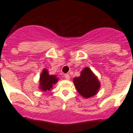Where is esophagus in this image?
I'll list each match as a JSON object with an SVG mask.
<instances>
[{
  "label": "esophagus",
  "instance_id": "esophagus-1",
  "mask_svg": "<svg viewBox=\"0 0 133 133\" xmlns=\"http://www.w3.org/2000/svg\"><path fill=\"white\" fill-rule=\"evenodd\" d=\"M64 78L66 79L69 80V79H70V76H69V74H64Z\"/></svg>",
  "mask_w": 133,
  "mask_h": 133
}]
</instances>
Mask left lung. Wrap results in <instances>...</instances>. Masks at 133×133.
I'll return each mask as SVG.
<instances>
[{"label":"left lung","mask_w":133,"mask_h":133,"mask_svg":"<svg viewBox=\"0 0 133 133\" xmlns=\"http://www.w3.org/2000/svg\"><path fill=\"white\" fill-rule=\"evenodd\" d=\"M77 92L84 98H89L96 95L100 88V82L97 77L89 68H84L80 76L73 79Z\"/></svg>","instance_id":"left-lung-1"}]
</instances>
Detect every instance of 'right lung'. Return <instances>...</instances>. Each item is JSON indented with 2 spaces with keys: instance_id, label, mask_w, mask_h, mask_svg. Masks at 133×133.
Instances as JSON below:
<instances>
[{
  "instance_id": "right-lung-1",
  "label": "right lung",
  "mask_w": 133,
  "mask_h": 133,
  "mask_svg": "<svg viewBox=\"0 0 133 133\" xmlns=\"http://www.w3.org/2000/svg\"><path fill=\"white\" fill-rule=\"evenodd\" d=\"M58 80H59V78L56 75L49 74V71L46 69L44 68L40 75L38 88L44 92L50 91L52 89L54 85L57 83Z\"/></svg>"
}]
</instances>
